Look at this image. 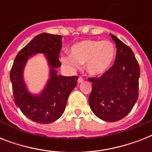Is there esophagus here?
Returning a JSON list of instances; mask_svg holds the SVG:
<instances>
[{
	"instance_id": "1",
	"label": "esophagus",
	"mask_w": 152,
	"mask_h": 152,
	"mask_svg": "<svg viewBox=\"0 0 152 152\" xmlns=\"http://www.w3.org/2000/svg\"><path fill=\"white\" fill-rule=\"evenodd\" d=\"M83 81V79L82 78V77H80V78L78 79V80H77V82H78V83H81Z\"/></svg>"
}]
</instances>
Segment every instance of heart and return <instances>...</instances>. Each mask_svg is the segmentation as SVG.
Here are the masks:
<instances>
[{
	"label": "heart",
	"mask_w": 152,
	"mask_h": 152,
	"mask_svg": "<svg viewBox=\"0 0 152 152\" xmlns=\"http://www.w3.org/2000/svg\"><path fill=\"white\" fill-rule=\"evenodd\" d=\"M116 56L115 46L110 41L83 40L70 49V54L62 55V64L72 72L76 71L85 64L86 71L91 76H100L112 66Z\"/></svg>",
	"instance_id": "obj_1"
}]
</instances>
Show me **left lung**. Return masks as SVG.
<instances>
[{"instance_id": "left-lung-1", "label": "left lung", "mask_w": 152, "mask_h": 152, "mask_svg": "<svg viewBox=\"0 0 152 152\" xmlns=\"http://www.w3.org/2000/svg\"><path fill=\"white\" fill-rule=\"evenodd\" d=\"M117 47L114 64L98 78H89L91 110L106 121H117L132 110L139 91L140 66L129 46L110 34Z\"/></svg>"}]
</instances>
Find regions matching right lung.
I'll return each mask as SVG.
<instances>
[{
	"label": "right lung",
	"instance_id": "right-lung-1",
	"mask_svg": "<svg viewBox=\"0 0 152 152\" xmlns=\"http://www.w3.org/2000/svg\"><path fill=\"white\" fill-rule=\"evenodd\" d=\"M61 35L42 33L18 53L10 72V80L16 106L27 118L39 124H49L63 114L70 93L77 85L78 76L57 74L61 66L59 53L62 47ZM43 53L50 67V78L40 94L29 92L23 79L27 61L34 55Z\"/></svg>",
	"mask_w": 152,
	"mask_h": 152
}]
</instances>
